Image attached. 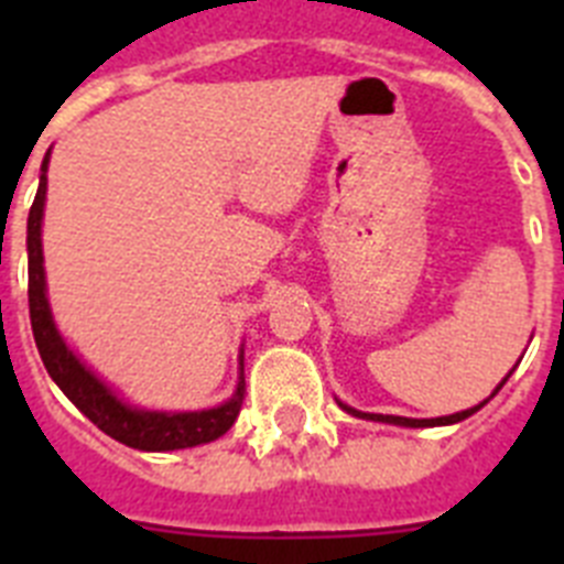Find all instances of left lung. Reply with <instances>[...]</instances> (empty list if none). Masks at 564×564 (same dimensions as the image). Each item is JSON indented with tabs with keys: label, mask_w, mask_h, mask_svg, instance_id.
Here are the masks:
<instances>
[{
	"label": "left lung",
	"mask_w": 564,
	"mask_h": 564,
	"mask_svg": "<svg viewBox=\"0 0 564 564\" xmlns=\"http://www.w3.org/2000/svg\"><path fill=\"white\" fill-rule=\"evenodd\" d=\"M508 376H511V372H508ZM508 376L502 378V383L508 381ZM500 383V387H502ZM500 387H497L495 392H491V395L488 398H495L497 392H500ZM486 398V401H488ZM482 401V403H486ZM482 403H477V406H471V410H463V412H455V415H443V417H401V415H372V412H358V410H352V406H347V403H341V410H347L350 412V415H356V417H367V421H381V423H395V426H412V430H421V426H449V423H457V421H466L468 415H475L477 410H480Z\"/></svg>",
	"instance_id": "obj_1"
}]
</instances>
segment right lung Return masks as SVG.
I'll return each mask as SVG.
<instances>
[{"instance_id":"1","label":"right lung","mask_w":564,"mask_h":564,"mask_svg":"<svg viewBox=\"0 0 564 564\" xmlns=\"http://www.w3.org/2000/svg\"><path fill=\"white\" fill-rule=\"evenodd\" d=\"M47 163L50 152L42 161V177H39L36 200L30 206L28 217V302H30V327L36 338L39 356L47 367L50 378L58 383V390L76 403L78 410L96 423L98 430L107 432L118 443H127L141 452H172L188 449L212 443L226 435L234 426L246 395V378H242V352H239V383L237 392L226 403L203 412H149L134 410L129 403L109 390L96 372L84 367L82 358L69 350L62 333L56 330L53 313L47 305V285H44V257H42V217L44 194H47Z\"/></svg>"}]
</instances>
